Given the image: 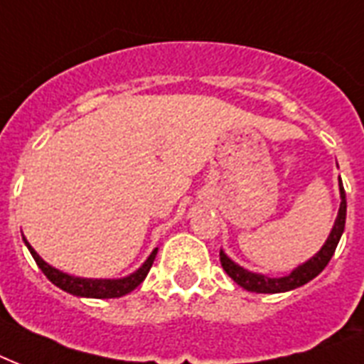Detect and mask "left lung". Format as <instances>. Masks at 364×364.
<instances>
[{
    "mask_svg": "<svg viewBox=\"0 0 364 364\" xmlns=\"http://www.w3.org/2000/svg\"><path fill=\"white\" fill-rule=\"evenodd\" d=\"M340 198H342V202H340L338 217L334 221V227L331 234H328L325 245L310 260H306L304 264L294 268L291 274L283 277H268L264 274H255V272H249L240 264H236L232 259H228L225 251L221 249L219 257H221L223 270L227 272L228 276L232 277L240 287L247 289L251 293H285V291H291V289L302 287L304 283L311 282L314 277L319 276L325 270V266L328 264V260L333 259L336 245H338L340 238H342V232H344L346 227V191L342 187V181H340Z\"/></svg>",
    "mask_w": 364,
    "mask_h": 364,
    "instance_id": "left-lung-1",
    "label": "left lung"
}]
</instances>
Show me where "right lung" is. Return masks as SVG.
I'll use <instances>...</instances> for the list:
<instances>
[{
  "label": "right lung",
  "instance_id": "add662e5",
  "mask_svg": "<svg viewBox=\"0 0 364 364\" xmlns=\"http://www.w3.org/2000/svg\"><path fill=\"white\" fill-rule=\"evenodd\" d=\"M22 240H24L26 247L30 249L31 257L37 262V266L48 277V282H53L56 287H60L65 293L75 294V296H87V299H119V296L132 293L147 277L149 270H151V266L154 262V257H156V251H159V249H154L153 253L149 255V259L130 276L121 277V279H90V277H75L65 274V272L56 270L54 266L47 264L36 253V249L31 247L24 236H22Z\"/></svg>",
  "mask_w": 364,
  "mask_h": 364
}]
</instances>
